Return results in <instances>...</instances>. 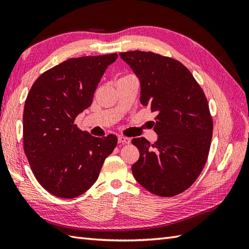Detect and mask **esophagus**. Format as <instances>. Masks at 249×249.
<instances>
[{
	"label": "esophagus",
	"mask_w": 249,
	"mask_h": 249,
	"mask_svg": "<svg viewBox=\"0 0 249 249\" xmlns=\"http://www.w3.org/2000/svg\"><path fill=\"white\" fill-rule=\"evenodd\" d=\"M118 141H119V143H130V139L127 138V137H124V136H119Z\"/></svg>",
	"instance_id": "obj_1"
}]
</instances>
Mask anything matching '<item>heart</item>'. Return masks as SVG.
<instances>
[{
	"instance_id": "1",
	"label": "heart",
	"mask_w": 249,
	"mask_h": 249,
	"mask_svg": "<svg viewBox=\"0 0 249 249\" xmlns=\"http://www.w3.org/2000/svg\"><path fill=\"white\" fill-rule=\"evenodd\" d=\"M127 77H131V76H127ZM127 77H124V78H127Z\"/></svg>"
}]
</instances>
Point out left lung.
<instances>
[{
    "label": "left lung",
    "mask_w": 249,
    "mask_h": 249,
    "mask_svg": "<svg viewBox=\"0 0 249 249\" xmlns=\"http://www.w3.org/2000/svg\"><path fill=\"white\" fill-rule=\"evenodd\" d=\"M140 81V103L156 111L154 144L134 138L140 157L131 166L141 186L160 197L183 193L208 160L213 121L205 95L186 67L153 52H121Z\"/></svg>",
    "instance_id": "left-lung-1"
}]
</instances>
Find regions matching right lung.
Returning <instances> with one entry per match:
<instances>
[{"mask_svg":"<svg viewBox=\"0 0 249 249\" xmlns=\"http://www.w3.org/2000/svg\"><path fill=\"white\" fill-rule=\"evenodd\" d=\"M118 54L70 59L40 75L23 111V147L37 181L47 192L71 199L98 178L114 135L96 138L73 124L92 105L94 92Z\"/></svg>","mask_w":249,"mask_h":249,"instance_id":"add662e5","label":"right lung"}]
</instances>
